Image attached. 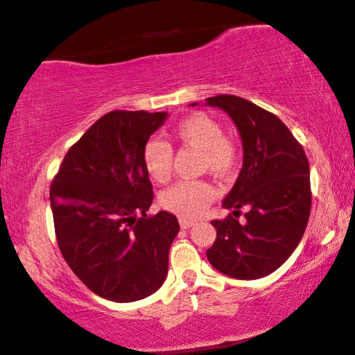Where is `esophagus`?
<instances>
[{
	"instance_id": "34e87169",
	"label": "esophagus",
	"mask_w": 355,
	"mask_h": 355,
	"mask_svg": "<svg viewBox=\"0 0 355 355\" xmlns=\"http://www.w3.org/2000/svg\"><path fill=\"white\" fill-rule=\"evenodd\" d=\"M193 225H196V222L194 220H189V218H180V227H182L183 230H187V228H191Z\"/></svg>"
}]
</instances>
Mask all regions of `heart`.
Masks as SVG:
<instances>
[{
    "label": "heart",
    "mask_w": 355,
    "mask_h": 355,
    "mask_svg": "<svg viewBox=\"0 0 355 355\" xmlns=\"http://www.w3.org/2000/svg\"><path fill=\"white\" fill-rule=\"evenodd\" d=\"M172 135L178 144L199 151L201 171L225 177L236 168L239 161L238 143L223 133L222 123L209 114L194 112L183 117L175 123ZM143 162L154 182L167 183L171 180L173 154L168 144L157 139L148 141L143 149ZM217 194V188L206 180H188L166 189L161 194V204L167 211L193 218L201 216Z\"/></svg>",
    "instance_id": "b5f03b06"
}]
</instances>
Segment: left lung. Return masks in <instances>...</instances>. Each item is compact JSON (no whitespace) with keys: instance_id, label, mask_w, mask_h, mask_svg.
<instances>
[{"instance_id":"1","label":"left lung","mask_w":355,"mask_h":355,"mask_svg":"<svg viewBox=\"0 0 355 355\" xmlns=\"http://www.w3.org/2000/svg\"><path fill=\"white\" fill-rule=\"evenodd\" d=\"M206 101L232 117L244 151L241 172L223 199L232 214L212 220L217 238L207 259L232 278L267 277L283 266L306 232L312 206L307 156L275 114L234 94ZM243 208L247 212L239 221Z\"/></svg>"}]
</instances>
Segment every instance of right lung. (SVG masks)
<instances>
[{"instance_id":"add662e5","label":"right lung","mask_w":355,"mask_h":355,"mask_svg":"<svg viewBox=\"0 0 355 355\" xmlns=\"http://www.w3.org/2000/svg\"><path fill=\"white\" fill-rule=\"evenodd\" d=\"M167 112L112 111L69 149L49 188L62 257L94 294L114 302L151 296L166 282L180 225L148 216L154 193L143 162Z\"/></svg>"}]
</instances>
